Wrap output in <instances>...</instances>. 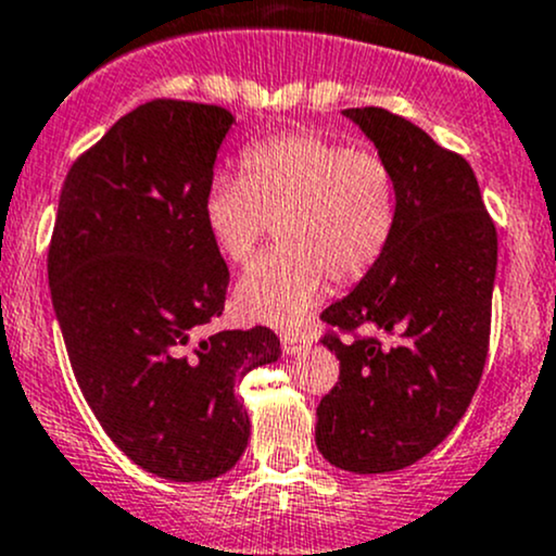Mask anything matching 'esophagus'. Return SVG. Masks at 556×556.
<instances>
[{
  "label": "esophagus",
  "instance_id": "1",
  "mask_svg": "<svg viewBox=\"0 0 556 556\" xmlns=\"http://www.w3.org/2000/svg\"><path fill=\"white\" fill-rule=\"evenodd\" d=\"M308 343H306V338H301V336H282V352L288 354V356H295V354H301L303 349H306Z\"/></svg>",
  "mask_w": 556,
  "mask_h": 556
}]
</instances>
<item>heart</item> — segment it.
I'll return each mask as SVG.
<instances>
[{
  "instance_id": "obj_1",
  "label": "heart",
  "mask_w": 556,
  "mask_h": 556,
  "mask_svg": "<svg viewBox=\"0 0 556 556\" xmlns=\"http://www.w3.org/2000/svg\"><path fill=\"white\" fill-rule=\"evenodd\" d=\"M242 173L207 186L204 229L226 261L242 263L277 224L282 248L244 268L233 303L253 323L295 330L330 279L349 288L381 261L396 220L394 175L378 151L346 149L317 132L253 146Z\"/></svg>"
}]
</instances>
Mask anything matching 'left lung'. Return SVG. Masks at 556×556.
I'll list each match as a JSON object with an SVG mask.
<instances>
[{
  "label": "left lung",
  "mask_w": 556,
  "mask_h": 556,
  "mask_svg": "<svg viewBox=\"0 0 556 556\" xmlns=\"http://www.w3.org/2000/svg\"><path fill=\"white\" fill-rule=\"evenodd\" d=\"M391 167L396 220L389 248L323 319L376 338L325 346L341 359L317 407V447L332 466L383 475L413 466L455 429L488 359L498 237L464 156L386 109H346Z\"/></svg>",
  "instance_id": "8db88e82"
}]
</instances>
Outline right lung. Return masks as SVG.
I'll return each mask as SVG.
<instances>
[{"instance_id":"obj_1","label":"right lung","mask_w":556,"mask_h":556,"mask_svg":"<svg viewBox=\"0 0 556 556\" xmlns=\"http://www.w3.org/2000/svg\"><path fill=\"white\" fill-rule=\"evenodd\" d=\"M233 122L189 101L122 116L68 170L47 258L87 405L132 464L170 482L237 466L250 440L237 383L282 354L268 327L200 336L229 288L202 200Z\"/></svg>"}]
</instances>
